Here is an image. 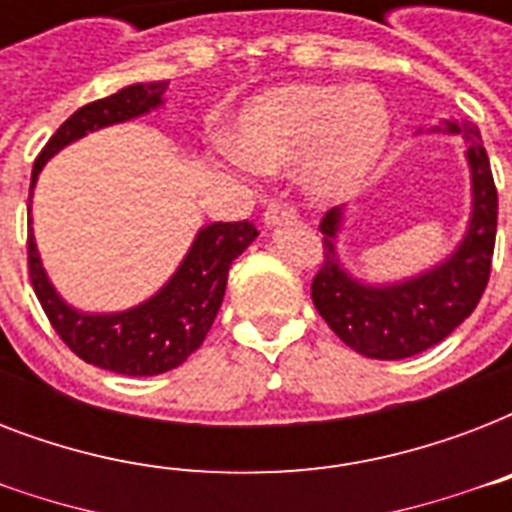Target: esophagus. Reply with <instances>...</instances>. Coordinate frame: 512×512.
I'll return each mask as SVG.
<instances>
[{"mask_svg": "<svg viewBox=\"0 0 512 512\" xmlns=\"http://www.w3.org/2000/svg\"><path fill=\"white\" fill-rule=\"evenodd\" d=\"M297 209L289 204V201H271L263 212L265 225H279V223H289V220H295Z\"/></svg>", "mask_w": 512, "mask_h": 512, "instance_id": "esophagus-1", "label": "esophagus"}]
</instances>
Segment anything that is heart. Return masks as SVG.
Listing matches in <instances>:
<instances>
[{
    "instance_id": "b5f03b06",
    "label": "heart",
    "mask_w": 512,
    "mask_h": 512,
    "mask_svg": "<svg viewBox=\"0 0 512 512\" xmlns=\"http://www.w3.org/2000/svg\"><path fill=\"white\" fill-rule=\"evenodd\" d=\"M388 132V111L374 92L289 84L241 111L233 154L260 172L305 159V188L335 201L364 183L385 151Z\"/></svg>"
}]
</instances>
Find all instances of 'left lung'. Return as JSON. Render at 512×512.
I'll list each match as a JSON object with an SVG mask.
<instances>
[{
  "mask_svg": "<svg viewBox=\"0 0 512 512\" xmlns=\"http://www.w3.org/2000/svg\"><path fill=\"white\" fill-rule=\"evenodd\" d=\"M446 130L465 138L473 172V217L465 239L446 263L401 284L369 287L350 279L337 260L340 209H329L321 217L324 260L311 284L313 305L329 329L361 356L396 361L433 348L476 311L489 284L497 239V185L489 156L481 132L470 122H449Z\"/></svg>",
  "mask_w": 512,
  "mask_h": 512,
  "instance_id": "1",
  "label": "left lung"
}]
</instances>
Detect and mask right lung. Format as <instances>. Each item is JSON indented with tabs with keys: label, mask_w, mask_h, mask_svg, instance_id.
I'll return each instance as SVG.
<instances>
[{
	"label": "right lung",
	"mask_w": 512,
	"mask_h": 512,
	"mask_svg": "<svg viewBox=\"0 0 512 512\" xmlns=\"http://www.w3.org/2000/svg\"><path fill=\"white\" fill-rule=\"evenodd\" d=\"M164 90L167 82L130 84L68 116L47 140L42 154L36 156L31 191L36 175L52 154H58L60 148L87 132L146 114L162 103ZM255 236L257 228L249 220L201 228L170 284L148 303L122 313L90 316L68 308L44 273L42 260L36 255L34 233H28V276L52 329L82 361L116 374L151 377L180 366L204 342L223 303L228 268L255 241Z\"/></svg>",
	"instance_id": "right-lung-1"
}]
</instances>
